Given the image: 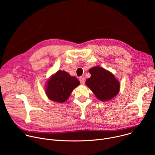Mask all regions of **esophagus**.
<instances>
[{
    "mask_svg": "<svg viewBox=\"0 0 155 155\" xmlns=\"http://www.w3.org/2000/svg\"><path fill=\"white\" fill-rule=\"evenodd\" d=\"M79 80H80L81 84H84V78L83 77H80V79H79Z\"/></svg>",
    "mask_w": 155,
    "mask_h": 155,
    "instance_id": "esophagus-1",
    "label": "esophagus"
}]
</instances>
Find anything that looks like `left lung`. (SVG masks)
<instances>
[{"mask_svg": "<svg viewBox=\"0 0 155 155\" xmlns=\"http://www.w3.org/2000/svg\"><path fill=\"white\" fill-rule=\"evenodd\" d=\"M91 77L86 81V84L101 101L113 99L120 91V84L114 75L99 66L89 70Z\"/></svg>", "mask_w": 155, "mask_h": 155, "instance_id": "obj_1", "label": "left lung"}]
</instances>
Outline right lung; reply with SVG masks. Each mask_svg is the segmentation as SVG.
<instances>
[{
    "label": "right lung",
    "mask_w": 155,
    "mask_h": 155,
    "mask_svg": "<svg viewBox=\"0 0 155 155\" xmlns=\"http://www.w3.org/2000/svg\"><path fill=\"white\" fill-rule=\"evenodd\" d=\"M80 83L76 77L65 71H59L48 80L45 93L50 100L63 103L68 99L73 90Z\"/></svg>",
    "instance_id": "add662e5"
}]
</instances>
